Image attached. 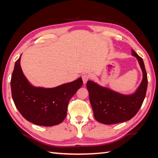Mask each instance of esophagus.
I'll return each mask as SVG.
<instances>
[{
    "label": "esophagus",
    "mask_w": 158,
    "mask_h": 158,
    "mask_svg": "<svg viewBox=\"0 0 158 158\" xmlns=\"http://www.w3.org/2000/svg\"><path fill=\"white\" fill-rule=\"evenodd\" d=\"M90 78V76L89 74H84V75H82V79H83V82H84V84H86V82L88 81V80Z\"/></svg>",
    "instance_id": "34e87169"
}]
</instances>
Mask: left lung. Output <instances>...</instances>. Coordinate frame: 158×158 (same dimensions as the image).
<instances>
[{
    "mask_svg": "<svg viewBox=\"0 0 158 158\" xmlns=\"http://www.w3.org/2000/svg\"><path fill=\"white\" fill-rule=\"evenodd\" d=\"M132 55L137 59L143 74L141 84L134 93L122 94L93 81H87L86 87L94 117L101 123L111 125L129 121L142 105L148 86V78L142 58L133 49Z\"/></svg>",
    "mask_w": 158,
    "mask_h": 158,
    "instance_id": "1",
    "label": "left lung"
}]
</instances>
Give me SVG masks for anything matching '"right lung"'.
I'll return each mask as SVG.
<instances>
[{
  "instance_id": "add662e5",
  "label": "right lung",
  "mask_w": 158,
  "mask_h": 158,
  "mask_svg": "<svg viewBox=\"0 0 158 158\" xmlns=\"http://www.w3.org/2000/svg\"><path fill=\"white\" fill-rule=\"evenodd\" d=\"M21 56L15 62L10 82L16 107L33 124L46 127L60 124L67 116L69 100L82 86L81 77L54 88L34 86L23 73Z\"/></svg>"
}]
</instances>
